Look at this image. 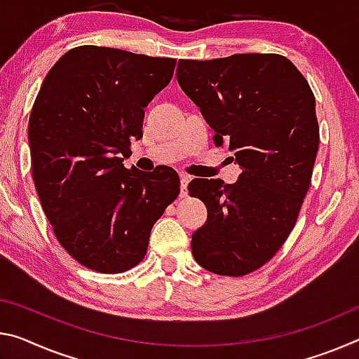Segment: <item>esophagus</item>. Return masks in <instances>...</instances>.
<instances>
[{
    "label": "esophagus",
    "instance_id": "esophagus-1",
    "mask_svg": "<svg viewBox=\"0 0 359 359\" xmlns=\"http://www.w3.org/2000/svg\"><path fill=\"white\" fill-rule=\"evenodd\" d=\"M191 180L190 175L180 174V196H187V189H189V182Z\"/></svg>",
    "mask_w": 359,
    "mask_h": 359
}]
</instances>
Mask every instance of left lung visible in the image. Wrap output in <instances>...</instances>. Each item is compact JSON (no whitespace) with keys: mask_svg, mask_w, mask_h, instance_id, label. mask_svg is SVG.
Instances as JSON below:
<instances>
[{"mask_svg":"<svg viewBox=\"0 0 359 359\" xmlns=\"http://www.w3.org/2000/svg\"><path fill=\"white\" fill-rule=\"evenodd\" d=\"M177 81L243 170L236 184L191 180L190 195L208 208L193 257L215 275H248L280 251L309 191L320 145L315 95L280 54L182 59Z\"/></svg>","mask_w":359,"mask_h":359,"instance_id":"obj_1","label":"left lung"}]
</instances>
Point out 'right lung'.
Listing matches in <instances>:
<instances>
[{
	"label": "right lung",
	"instance_id": "add662e5",
	"mask_svg": "<svg viewBox=\"0 0 359 359\" xmlns=\"http://www.w3.org/2000/svg\"><path fill=\"white\" fill-rule=\"evenodd\" d=\"M175 59L78 46L44 78L28 121L32 174L62 248L99 273L145 257L150 231L179 195L172 168H124L144 108L169 84Z\"/></svg>",
	"mask_w": 359,
	"mask_h": 359
}]
</instances>
